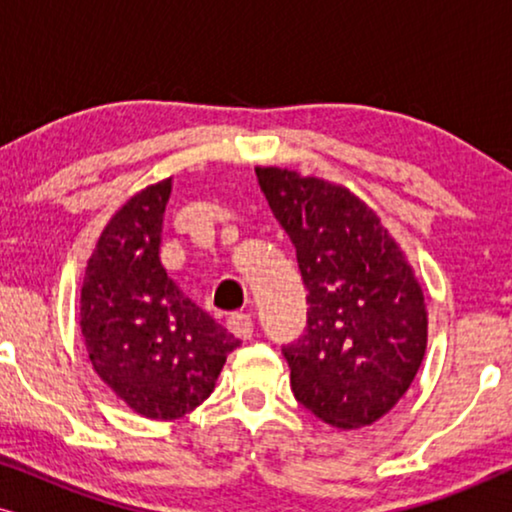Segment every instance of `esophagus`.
Wrapping results in <instances>:
<instances>
[{
    "instance_id": "1",
    "label": "esophagus",
    "mask_w": 512,
    "mask_h": 512,
    "mask_svg": "<svg viewBox=\"0 0 512 512\" xmlns=\"http://www.w3.org/2000/svg\"><path fill=\"white\" fill-rule=\"evenodd\" d=\"M228 324V331L237 335L240 340H251V335H254V321H251L249 314H230V317L226 319Z\"/></svg>"
}]
</instances>
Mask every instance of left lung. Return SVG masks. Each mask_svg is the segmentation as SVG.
<instances>
[{
    "label": "left lung",
    "instance_id": "obj_1",
    "mask_svg": "<svg viewBox=\"0 0 512 512\" xmlns=\"http://www.w3.org/2000/svg\"><path fill=\"white\" fill-rule=\"evenodd\" d=\"M258 186L291 237L307 289V326L282 347L291 389L321 422L361 429L410 389L426 352L422 286L366 202L282 167Z\"/></svg>",
    "mask_w": 512,
    "mask_h": 512
}]
</instances>
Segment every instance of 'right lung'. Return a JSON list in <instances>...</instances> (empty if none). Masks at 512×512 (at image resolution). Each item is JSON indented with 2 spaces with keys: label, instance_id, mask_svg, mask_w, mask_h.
Returning <instances> with one entry per match:
<instances>
[{
  "label": "right lung",
  "instance_id": "add662e5",
  "mask_svg": "<svg viewBox=\"0 0 512 512\" xmlns=\"http://www.w3.org/2000/svg\"><path fill=\"white\" fill-rule=\"evenodd\" d=\"M172 179L146 186L102 230L81 286V333L104 384L149 419H179L214 391L233 333L167 277L160 233Z\"/></svg>",
  "mask_w": 512,
  "mask_h": 512
}]
</instances>
